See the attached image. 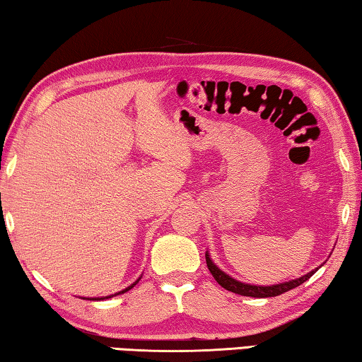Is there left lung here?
<instances>
[{
  "instance_id": "obj_1",
  "label": "left lung",
  "mask_w": 362,
  "mask_h": 362,
  "mask_svg": "<svg viewBox=\"0 0 362 362\" xmlns=\"http://www.w3.org/2000/svg\"><path fill=\"white\" fill-rule=\"evenodd\" d=\"M205 260H207V267H209L210 274L214 275V278L220 286H223L225 290L231 291V293L241 294V296H251V298H274V296H278V294H283V293L293 290V288L303 285L305 280H309V278L315 274V270H313V272H309V274H305L301 278H296V280H291V281L280 283V285L255 286V285H249V283H241V281L235 280V278H231L230 275H226L223 270H220L218 267H216L212 262V259H210L209 252L205 254Z\"/></svg>"
}]
</instances>
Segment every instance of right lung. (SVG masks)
Segmentation results:
<instances>
[{
	"label": "right lung",
	"instance_id": "1",
	"mask_svg": "<svg viewBox=\"0 0 362 362\" xmlns=\"http://www.w3.org/2000/svg\"><path fill=\"white\" fill-rule=\"evenodd\" d=\"M137 281H139V280H137ZM137 281H136V283H137ZM136 283H132V285H131V286H127V288H126V290H123V291H119V293H116V294H121V293H126V291H129V290H131V288L136 285ZM116 294H113V296H116ZM108 298H111V296H107V299H108ZM92 299H93V301H100V299H105V298H92Z\"/></svg>",
	"mask_w": 362,
	"mask_h": 362
}]
</instances>
